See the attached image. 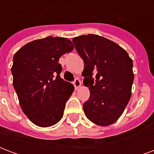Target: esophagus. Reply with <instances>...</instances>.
<instances>
[{"mask_svg":"<svg viewBox=\"0 0 154 154\" xmlns=\"http://www.w3.org/2000/svg\"><path fill=\"white\" fill-rule=\"evenodd\" d=\"M73 85H74V87H75V89H77L78 87H80L81 86V81L77 78V77H76L75 79H74L73 81Z\"/></svg>","mask_w":154,"mask_h":154,"instance_id":"obj_1","label":"esophagus"}]
</instances>
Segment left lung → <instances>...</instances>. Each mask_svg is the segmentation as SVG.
<instances>
[{
    "label": "left lung",
    "instance_id": "8db88e82",
    "mask_svg": "<svg viewBox=\"0 0 154 154\" xmlns=\"http://www.w3.org/2000/svg\"><path fill=\"white\" fill-rule=\"evenodd\" d=\"M72 42L85 64L83 83L90 90L84 113L94 124L110 125L122 115L131 97L132 59L119 45L99 35H82Z\"/></svg>",
    "mask_w": 154,
    "mask_h": 154
}]
</instances>
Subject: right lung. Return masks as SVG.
<instances>
[{
    "label": "right lung",
    "mask_w": 154,
    "mask_h": 154,
    "mask_svg": "<svg viewBox=\"0 0 154 154\" xmlns=\"http://www.w3.org/2000/svg\"><path fill=\"white\" fill-rule=\"evenodd\" d=\"M72 41L48 36L25 44L13 57V86L25 116L35 125L49 127L63 116L73 85L60 77L58 61L73 50Z\"/></svg>",
    "instance_id": "add662e5"
}]
</instances>
